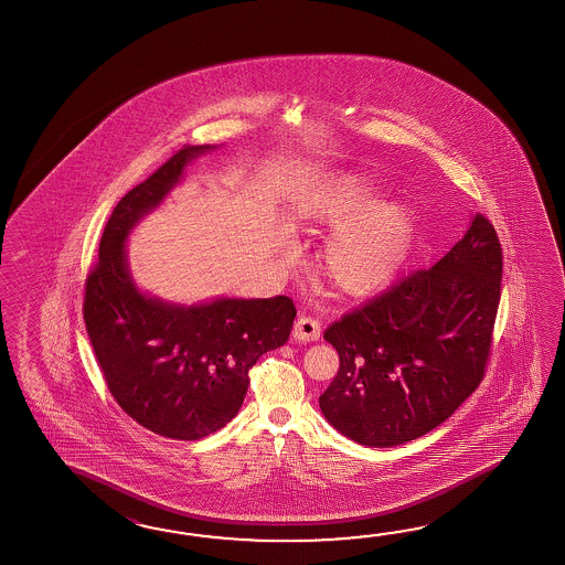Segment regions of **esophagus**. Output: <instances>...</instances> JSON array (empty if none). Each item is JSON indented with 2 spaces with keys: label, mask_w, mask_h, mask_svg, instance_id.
I'll return each mask as SVG.
<instances>
[{
  "label": "esophagus",
  "mask_w": 565,
  "mask_h": 565,
  "mask_svg": "<svg viewBox=\"0 0 565 565\" xmlns=\"http://www.w3.org/2000/svg\"><path fill=\"white\" fill-rule=\"evenodd\" d=\"M292 337L302 343L317 341L321 337V323L312 317H300L299 321L292 327Z\"/></svg>",
  "instance_id": "1"
}]
</instances>
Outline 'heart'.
Masks as SVG:
<instances>
[{
  "label": "heart",
  "mask_w": 565,
  "mask_h": 565,
  "mask_svg": "<svg viewBox=\"0 0 565 565\" xmlns=\"http://www.w3.org/2000/svg\"><path fill=\"white\" fill-rule=\"evenodd\" d=\"M382 188L363 171H341L297 210L299 228L333 232L323 253L327 278L345 295L385 287L408 258L416 214L402 202H380Z\"/></svg>",
  "instance_id": "heart-1"
}]
</instances>
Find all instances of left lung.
<instances>
[{
	"mask_svg": "<svg viewBox=\"0 0 565 565\" xmlns=\"http://www.w3.org/2000/svg\"><path fill=\"white\" fill-rule=\"evenodd\" d=\"M503 253L484 216L433 268L399 280L324 331L339 372L324 420L353 443L390 448L440 426L479 387L501 299Z\"/></svg>",
	"mask_w": 565,
	"mask_h": 565,
	"instance_id": "left-lung-1",
	"label": "left lung"
}]
</instances>
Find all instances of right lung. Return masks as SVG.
<instances>
[{
    "label": "right lung",
    "mask_w": 565,
    "mask_h": 565,
    "mask_svg": "<svg viewBox=\"0 0 565 565\" xmlns=\"http://www.w3.org/2000/svg\"><path fill=\"white\" fill-rule=\"evenodd\" d=\"M214 149L183 147L120 200L86 278V331L110 394L132 420L173 440H200L224 428L244 402L248 370L287 343L297 317L282 295L185 305L156 297L132 278V230L180 185L193 159Z\"/></svg>",
    "instance_id": "add662e5"
}]
</instances>
